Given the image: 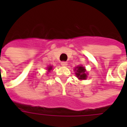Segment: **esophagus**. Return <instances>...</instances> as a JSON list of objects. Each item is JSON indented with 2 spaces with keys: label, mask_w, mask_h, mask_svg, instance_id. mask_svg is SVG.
<instances>
[{
  "label": "esophagus",
  "mask_w": 127,
  "mask_h": 127,
  "mask_svg": "<svg viewBox=\"0 0 127 127\" xmlns=\"http://www.w3.org/2000/svg\"><path fill=\"white\" fill-rule=\"evenodd\" d=\"M61 65L62 66H66L68 65V63H67L66 61H61Z\"/></svg>",
  "instance_id": "esophagus-1"
}]
</instances>
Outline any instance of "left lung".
I'll return each mask as SVG.
<instances>
[{
    "label": "left lung",
    "instance_id": "8db88e82",
    "mask_svg": "<svg viewBox=\"0 0 127 127\" xmlns=\"http://www.w3.org/2000/svg\"><path fill=\"white\" fill-rule=\"evenodd\" d=\"M85 69L84 67L83 66H78L76 67V76L81 79V80H84V79H86L87 78V75L85 73Z\"/></svg>",
    "mask_w": 127,
    "mask_h": 127
}]
</instances>
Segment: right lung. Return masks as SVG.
<instances>
[{"mask_svg": "<svg viewBox=\"0 0 127 127\" xmlns=\"http://www.w3.org/2000/svg\"><path fill=\"white\" fill-rule=\"evenodd\" d=\"M51 68H52V67H51V66H49V68H48V70H49V71H50Z\"/></svg>", "mask_w": 127, "mask_h": 127, "instance_id": "add662e5", "label": "right lung"}]
</instances>
